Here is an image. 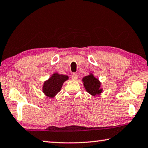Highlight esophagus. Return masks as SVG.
Listing matches in <instances>:
<instances>
[{
	"instance_id": "esophagus-1",
	"label": "esophagus",
	"mask_w": 148,
	"mask_h": 148,
	"mask_svg": "<svg viewBox=\"0 0 148 148\" xmlns=\"http://www.w3.org/2000/svg\"><path fill=\"white\" fill-rule=\"evenodd\" d=\"M78 78H79V76H78V75H77V74L74 73V74L72 75V76H71V79H73V80H77L78 79Z\"/></svg>"
}]
</instances>
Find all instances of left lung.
I'll return each mask as SVG.
<instances>
[{"label":"left lung","instance_id":"left-lung-1","mask_svg":"<svg viewBox=\"0 0 148 148\" xmlns=\"http://www.w3.org/2000/svg\"><path fill=\"white\" fill-rule=\"evenodd\" d=\"M82 80L86 91L91 96L100 95L102 93L103 88L100 87L101 82L92 73L83 77Z\"/></svg>","mask_w":148,"mask_h":148}]
</instances>
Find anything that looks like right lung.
<instances>
[{
  "mask_svg": "<svg viewBox=\"0 0 148 148\" xmlns=\"http://www.w3.org/2000/svg\"><path fill=\"white\" fill-rule=\"evenodd\" d=\"M69 79L68 75L59 74L55 72L48 80L44 82L42 90L44 95L53 98L61 90L64 82Z\"/></svg>",
  "mask_w": 148,
  "mask_h": 148,
  "instance_id": "add662e5",
  "label": "right lung"
}]
</instances>
